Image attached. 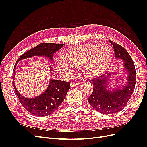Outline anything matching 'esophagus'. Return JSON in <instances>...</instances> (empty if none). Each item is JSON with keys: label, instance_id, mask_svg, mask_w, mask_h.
I'll return each instance as SVG.
<instances>
[{"label": "esophagus", "instance_id": "esophagus-1", "mask_svg": "<svg viewBox=\"0 0 147 147\" xmlns=\"http://www.w3.org/2000/svg\"><path fill=\"white\" fill-rule=\"evenodd\" d=\"M80 84V82H71L70 83V86L71 87H74V86L78 85V84Z\"/></svg>", "mask_w": 147, "mask_h": 147}]
</instances>
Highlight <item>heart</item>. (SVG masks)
I'll list each match as a JSON object with an SVG mask.
<instances>
[{
	"mask_svg": "<svg viewBox=\"0 0 147 147\" xmlns=\"http://www.w3.org/2000/svg\"><path fill=\"white\" fill-rule=\"evenodd\" d=\"M111 59L112 52L108 46L86 43L68 47L65 56L56 57L55 66L62 75L68 78L79 65L80 71L87 79H95L106 71Z\"/></svg>",
	"mask_w": 147,
	"mask_h": 147,
	"instance_id": "obj_1",
	"label": "heart"
}]
</instances>
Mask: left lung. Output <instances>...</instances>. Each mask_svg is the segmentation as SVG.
Here are the masks:
<instances>
[{
    "label": "left lung",
    "mask_w": 147,
    "mask_h": 147,
    "mask_svg": "<svg viewBox=\"0 0 147 147\" xmlns=\"http://www.w3.org/2000/svg\"><path fill=\"white\" fill-rule=\"evenodd\" d=\"M110 42L113 46L115 58L124 62L123 70L127 77L122 86H111V73L105 78L101 76L92 80L94 89L88 101L96 111L105 114H113L124 109L133 94L136 80L135 65L127 51L120 45Z\"/></svg>",
    "instance_id": "left-lung-1"
}]
</instances>
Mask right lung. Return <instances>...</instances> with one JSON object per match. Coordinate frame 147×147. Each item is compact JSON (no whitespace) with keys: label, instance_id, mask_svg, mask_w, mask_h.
<instances>
[{"label":"right lung","instance_id":"add662e5","mask_svg":"<svg viewBox=\"0 0 147 147\" xmlns=\"http://www.w3.org/2000/svg\"><path fill=\"white\" fill-rule=\"evenodd\" d=\"M64 44L42 43L36 46L34 48L23 53L17 61L13 68V80L12 84L15 93L17 95L21 104L25 109L32 114L44 117L53 113L64 101L68 90L69 82L61 81L54 79H50L48 86L40 95L34 98H28L22 95L15 85V68L19 62L33 57H43L49 58L53 63V54L59 51ZM51 71L53 72L52 67L49 66Z\"/></svg>","mask_w":147,"mask_h":147}]
</instances>
